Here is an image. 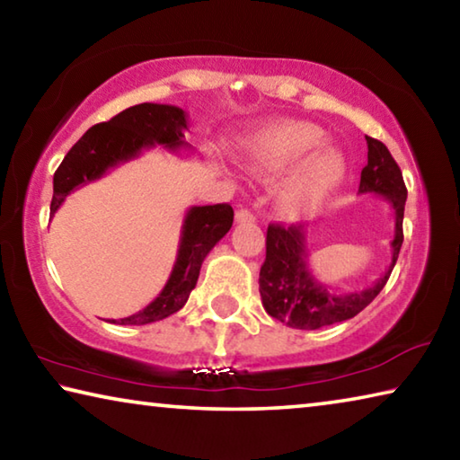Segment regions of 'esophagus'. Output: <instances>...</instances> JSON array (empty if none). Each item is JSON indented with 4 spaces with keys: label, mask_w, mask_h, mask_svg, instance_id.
Listing matches in <instances>:
<instances>
[{
    "label": "esophagus",
    "mask_w": 460,
    "mask_h": 460,
    "mask_svg": "<svg viewBox=\"0 0 460 460\" xmlns=\"http://www.w3.org/2000/svg\"><path fill=\"white\" fill-rule=\"evenodd\" d=\"M235 221L237 223H253L255 217L252 211H249V208H239V211L235 213Z\"/></svg>",
    "instance_id": "esophagus-1"
}]
</instances>
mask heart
<instances>
[{"label": "heart", "mask_w": 460, "mask_h": 460, "mask_svg": "<svg viewBox=\"0 0 460 460\" xmlns=\"http://www.w3.org/2000/svg\"><path fill=\"white\" fill-rule=\"evenodd\" d=\"M326 131L310 121L279 119L249 136L243 162L255 176H274L294 168L279 190V208L300 217L321 205L345 181L347 162L334 147H321Z\"/></svg>", "instance_id": "obj_1"}]
</instances>
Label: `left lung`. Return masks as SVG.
<instances>
[{
	"label": "left lung",
	"mask_w": 460,
	"mask_h": 460,
	"mask_svg": "<svg viewBox=\"0 0 460 460\" xmlns=\"http://www.w3.org/2000/svg\"><path fill=\"white\" fill-rule=\"evenodd\" d=\"M367 166L361 170L359 194H379L394 208L392 261L376 284L363 290L332 292L308 268V245L305 225H270L266 237V261L260 270V294L266 313L292 329L314 331L323 326L349 321L371 305L384 290L389 274L398 261L403 241V207L408 190L402 170L379 139L367 137Z\"/></svg>",
	"instance_id": "obj_1"
}]
</instances>
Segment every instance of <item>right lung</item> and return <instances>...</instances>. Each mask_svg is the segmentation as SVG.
I'll list each match as a JSON object with an SVG mask.
<instances>
[{
    "label": "right lung",
    "instance_id": "add662e5",
    "mask_svg": "<svg viewBox=\"0 0 460 460\" xmlns=\"http://www.w3.org/2000/svg\"><path fill=\"white\" fill-rule=\"evenodd\" d=\"M189 129V115L176 105L142 103L126 109L109 121L97 123L87 129L62 160L54 172V192L50 217L58 211L68 194L81 186L103 178L109 170L136 160L144 150L164 146L170 152L189 150L184 131ZM233 225L231 205L190 207L184 215L181 243L176 261L166 286L144 310L113 324H147L162 321L181 310L192 288L197 286L200 266L208 252L227 235Z\"/></svg>",
    "mask_w": 460,
    "mask_h": 460
}]
</instances>
